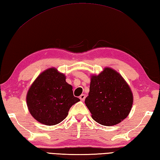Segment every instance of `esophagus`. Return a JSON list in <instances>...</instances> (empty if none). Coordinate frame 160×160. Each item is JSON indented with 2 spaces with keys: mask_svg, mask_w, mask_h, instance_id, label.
<instances>
[{
  "mask_svg": "<svg viewBox=\"0 0 160 160\" xmlns=\"http://www.w3.org/2000/svg\"><path fill=\"white\" fill-rule=\"evenodd\" d=\"M85 97H86V96L85 95V94H81L80 96V99L81 100V101H84V100H85Z\"/></svg>",
  "mask_w": 160,
  "mask_h": 160,
  "instance_id": "1",
  "label": "esophagus"
}]
</instances>
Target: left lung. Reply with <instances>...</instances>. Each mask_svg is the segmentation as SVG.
I'll return each mask as SVG.
<instances>
[{
    "mask_svg": "<svg viewBox=\"0 0 160 160\" xmlns=\"http://www.w3.org/2000/svg\"><path fill=\"white\" fill-rule=\"evenodd\" d=\"M85 103L97 122L112 126L128 116L133 104V94L119 72L105 68L99 75H92L89 96Z\"/></svg>",
    "mask_w": 160,
    "mask_h": 160,
    "instance_id": "obj_1",
    "label": "left lung"
}]
</instances>
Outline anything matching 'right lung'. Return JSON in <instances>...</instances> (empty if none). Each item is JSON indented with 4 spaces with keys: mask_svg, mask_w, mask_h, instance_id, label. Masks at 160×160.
Wrapping results in <instances>:
<instances>
[{
    "mask_svg": "<svg viewBox=\"0 0 160 160\" xmlns=\"http://www.w3.org/2000/svg\"><path fill=\"white\" fill-rule=\"evenodd\" d=\"M79 101L73 96L72 87L66 82L65 75L54 68L40 73L27 95L31 115L40 123L48 126L64 120L71 107Z\"/></svg>",
    "mask_w": 160,
    "mask_h": 160,
    "instance_id": "obj_1",
    "label": "right lung"
}]
</instances>
